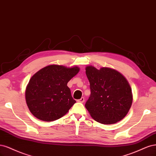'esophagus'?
Returning <instances> with one entry per match:
<instances>
[{"label":"esophagus","instance_id":"34e87169","mask_svg":"<svg viewBox=\"0 0 156 156\" xmlns=\"http://www.w3.org/2000/svg\"><path fill=\"white\" fill-rule=\"evenodd\" d=\"M77 101L78 102H81V103H83L84 101H85V98H83V97H82L80 99H78Z\"/></svg>","mask_w":156,"mask_h":156}]
</instances>
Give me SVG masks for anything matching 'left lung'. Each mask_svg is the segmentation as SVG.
Wrapping results in <instances>:
<instances>
[{
	"mask_svg": "<svg viewBox=\"0 0 156 156\" xmlns=\"http://www.w3.org/2000/svg\"><path fill=\"white\" fill-rule=\"evenodd\" d=\"M85 73L91 95L85 106L93 119L104 124L116 123L124 119L133 100L132 89L126 78L108 67L98 70L87 66Z\"/></svg>",
	"mask_w": 156,
	"mask_h": 156,
	"instance_id": "1",
	"label": "left lung"
}]
</instances>
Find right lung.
<instances>
[{"instance_id": "right-lung-1", "label": "right lung", "mask_w": 156, "mask_h": 156, "mask_svg": "<svg viewBox=\"0 0 156 156\" xmlns=\"http://www.w3.org/2000/svg\"><path fill=\"white\" fill-rule=\"evenodd\" d=\"M79 71L78 67L51 65L34 74L25 91L27 104L34 116L47 122L64 116L76 102L67 83Z\"/></svg>"}]
</instances>
